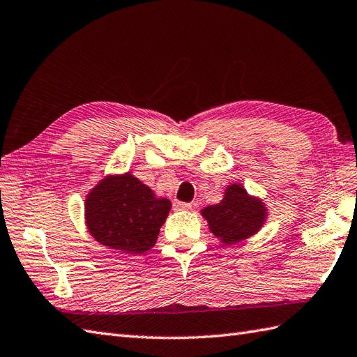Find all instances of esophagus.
I'll return each instance as SVG.
<instances>
[{"mask_svg": "<svg viewBox=\"0 0 357 357\" xmlns=\"http://www.w3.org/2000/svg\"><path fill=\"white\" fill-rule=\"evenodd\" d=\"M175 208H176V210H184V211H188V210H192V204H187V202H179V201H176V202H175Z\"/></svg>", "mask_w": 357, "mask_h": 357, "instance_id": "obj_1", "label": "esophagus"}]
</instances>
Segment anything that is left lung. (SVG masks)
<instances>
[{
    "mask_svg": "<svg viewBox=\"0 0 357 357\" xmlns=\"http://www.w3.org/2000/svg\"><path fill=\"white\" fill-rule=\"evenodd\" d=\"M211 233L222 245H236L255 236L268 220L269 210L261 197L233 182L225 187L222 201L201 210Z\"/></svg>",
    "mask_w": 357,
    "mask_h": 357,
    "instance_id": "left-lung-1",
    "label": "left lung"
}]
</instances>
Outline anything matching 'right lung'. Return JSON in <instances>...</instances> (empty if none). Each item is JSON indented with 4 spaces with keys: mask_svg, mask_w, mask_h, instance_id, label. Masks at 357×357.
Instances as JSON below:
<instances>
[{
    "mask_svg": "<svg viewBox=\"0 0 357 357\" xmlns=\"http://www.w3.org/2000/svg\"><path fill=\"white\" fill-rule=\"evenodd\" d=\"M172 208L138 178L111 173L89 190L85 199L88 233L98 243L124 254H143L155 246Z\"/></svg>",
    "mask_w": 357,
    "mask_h": 357,
    "instance_id": "1",
    "label": "right lung"
}]
</instances>
